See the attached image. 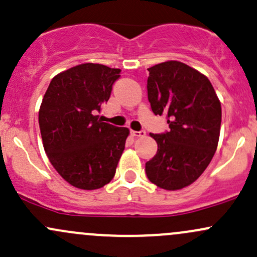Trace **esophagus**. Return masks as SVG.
I'll list each match as a JSON object with an SVG mask.
<instances>
[{
    "instance_id": "34e87169",
    "label": "esophagus",
    "mask_w": 257,
    "mask_h": 257,
    "mask_svg": "<svg viewBox=\"0 0 257 257\" xmlns=\"http://www.w3.org/2000/svg\"><path fill=\"white\" fill-rule=\"evenodd\" d=\"M131 135L134 137H143L146 136V131L141 130V131H131Z\"/></svg>"
}]
</instances>
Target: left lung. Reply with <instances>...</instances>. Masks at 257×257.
<instances>
[{
  "instance_id": "left-lung-1",
  "label": "left lung",
  "mask_w": 257,
  "mask_h": 257,
  "mask_svg": "<svg viewBox=\"0 0 257 257\" xmlns=\"http://www.w3.org/2000/svg\"><path fill=\"white\" fill-rule=\"evenodd\" d=\"M148 71L152 111L167 115L170 130L151 134L158 151L146 163V174L161 189H184L200 178L216 153L220 101L205 74L183 62H162Z\"/></svg>"
}]
</instances>
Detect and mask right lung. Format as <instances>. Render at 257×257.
Segmentation results:
<instances>
[{
	"mask_svg": "<svg viewBox=\"0 0 257 257\" xmlns=\"http://www.w3.org/2000/svg\"><path fill=\"white\" fill-rule=\"evenodd\" d=\"M121 70L82 63L51 79L39 110L44 150L72 186L100 189L116 172L130 131L99 120Z\"/></svg>",
	"mask_w": 257,
	"mask_h": 257,
	"instance_id": "1",
	"label": "right lung"
}]
</instances>
